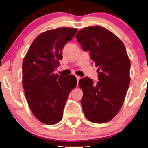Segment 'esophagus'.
I'll return each instance as SVG.
<instances>
[{"label": "esophagus", "instance_id": "esophagus-1", "mask_svg": "<svg viewBox=\"0 0 148 148\" xmlns=\"http://www.w3.org/2000/svg\"><path fill=\"white\" fill-rule=\"evenodd\" d=\"M76 79H77V82H79V80L81 79V77H80V76H76Z\"/></svg>", "mask_w": 148, "mask_h": 148}]
</instances>
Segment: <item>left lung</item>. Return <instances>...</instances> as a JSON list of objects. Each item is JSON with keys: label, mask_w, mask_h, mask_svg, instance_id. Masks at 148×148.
Wrapping results in <instances>:
<instances>
[{"label": "left lung", "mask_w": 148, "mask_h": 148, "mask_svg": "<svg viewBox=\"0 0 148 148\" xmlns=\"http://www.w3.org/2000/svg\"><path fill=\"white\" fill-rule=\"evenodd\" d=\"M76 38L89 51L99 81L88 76L79 81L83 90L81 103L85 116L95 123L113 119L123 106L130 83V60L123 42L103 27L90 26L80 30Z\"/></svg>", "instance_id": "8db88e82"}]
</instances>
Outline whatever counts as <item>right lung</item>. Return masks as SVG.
Returning a JSON list of instances; mask_svg holds the SVG:
<instances>
[{
	"mask_svg": "<svg viewBox=\"0 0 148 148\" xmlns=\"http://www.w3.org/2000/svg\"><path fill=\"white\" fill-rule=\"evenodd\" d=\"M78 29L59 28L39 35L30 45L22 64L23 89L32 113L42 123L55 125L62 118L74 75L55 74L62 59V51Z\"/></svg>",
	"mask_w": 148,
	"mask_h": 148,
	"instance_id": "right-lung-1",
	"label": "right lung"
}]
</instances>
